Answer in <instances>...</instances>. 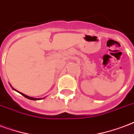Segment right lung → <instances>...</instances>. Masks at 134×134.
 I'll list each match as a JSON object with an SVG mask.
<instances>
[{
    "label": "right lung",
    "instance_id": "obj_1",
    "mask_svg": "<svg viewBox=\"0 0 134 134\" xmlns=\"http://www.w3.org/2000/svg\"><path fill=\"white\" fill-rule=\"evenodd\" d=\"M12 88H13V87H12ZM13 89L15 90V88H13ZM15 91H16V90H15ZM17 92H19V91H17ZM19 93H20V92H19ZM21 93V94H22V96H24V97H25V98H26L29 99V100H40V99H43V98H32V97L28 96H26V95L24 94V93Z\"/></svg>",
    "mask_w": 134,
    "mask_h": 134
}]
</instances>
